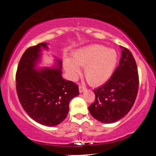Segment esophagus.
<instances>
[{
	"mask_svg": "<svg viewBox=\"0 0 156 156\" xmlns=\"http://www.w3.org/2000/svg\"><path fill=\"white\" fill-rule=\"evenodd\" d=\"M85 90H86V88L83 87V86L80 85V87H79V91H80V93H82V92L84 91Z\"/></svg>",
	"mask_w": 156,
	"mask_h": 156,
	"instance_id": "esophagus-1",
	"label": "esophagus"
}]
</instances>
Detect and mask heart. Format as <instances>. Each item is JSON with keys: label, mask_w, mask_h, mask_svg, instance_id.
<instances>
[{"label": "heart", "mask_w": 156, "mask_h": 156, "mask_svg": "<svg viewBox=\"0 0 156 156\" xmlns=\"http://www.w3.org/2000/svg\"><path fill=\"white\" fill-rule=\"evenodd\" d=\"M119 62V54L115 49L93 45L81 48L65 58L63 65L71 80H75L80 73V67H84L83 73L91 85L97 86L109 80Z\"/></svg>", "instance_id": "obj_1"}]
</instances>
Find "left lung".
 Masks as SVG:
<instances>
[{
	"instance_id": "obj_1",
	"label": "left lung",
	"mask_w": 156,
	"mask_h": 156,
	"mask_svg": "<svg viewBox=\"0 0 156 156\" xmlns=\"http://www.w3.org/2000/svg\"><path fill=\"white\" fill-rule=\"evenodd\" d=\"M122 57L114 74L105 84L95 89L90 113L102 123H112L127 115L136 100L139 89L136 63L131 52L122 47Z\"/></svg>"
}]
</instances>
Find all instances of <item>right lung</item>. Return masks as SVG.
Returning a JSON list of instances; mask_svg holds the SVG:
<instances>
[{
  "label": "right lung",
  "mask_w": 156,
  "mask_h": 156,
  "mask_svg": "<svg viewBox=\"0 0 156 156\" xmlns=\"http://www.w3.org/2000/svg\"><path fill=\"white\" fill-rule=\"evenodd\" d=\"M46 43L29 47L22 55L16 73V90L23 109L37 122L56 126L66 118L69 104L79 95L78 86L62 76V60L55 67L37 68Z\"/></svg>",
  "instance_id": "add662e5"
}]
</instances>
